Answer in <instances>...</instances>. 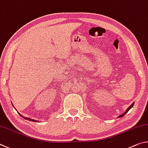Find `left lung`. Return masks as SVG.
<instances>
[{"label": "left lung", "mask_w": 148, "mask_h": 148, "mask_svg": "<svg viewBox=\"0 0 148 148\" xmlns=\"http://www.w3.org/2000/svg\"><path fill=\"white\" fill-rule=\"evenodd\" d=\"M133 105H134V103H133V104H132L131 106H130V107H129V108H127V110H126V111H125V112H124L123 114H121V115H120V116H118V118H121V117H123V116H124V115H125V114L127 113V112H128V111L129 110H130L131 109V108H132V107H133Z\"/></svg>", "instance_id": "obj_1"}]
</instances>
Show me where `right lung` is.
<instances>
[{
  "mask_svg": "<svg viewBox=\"0 0 148 148\" xmlns=\"http://www.w3.org/2000/svg\"><path fill=\"white\" fill-rule=\"evenodd\" d=\"M13 107H14V106H13ZM19 114L21 116V117H23V116H22V115H21L19 113ZM25 119H26V120H30V121H36V120H32V119H30V118H25Z\"/></svg>",
  "mask_w": 148,
  "mask_h": 148,
  "instance_id": "1",
  "label": "right lung"
}]
</instances>
